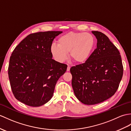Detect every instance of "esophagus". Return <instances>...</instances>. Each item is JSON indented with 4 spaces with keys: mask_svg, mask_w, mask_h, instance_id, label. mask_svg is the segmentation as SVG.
I'll list each match as a JSON object with an SVG mask.
<instances>
[{
    "mask_svg": "<svg viewBox=\"0 0 131 131\" xmlns=\"http://www.w3.org/2000/svg\"><path fill=\"white\" fill-rule=\"evenodd\" d=\"M70 66L69 65L68 66V68H67V71H70Z\"/></svg>",
    "mask_w": 131,
    "mask_h": 131,
    "instance_id": "1",
    "label": "esophagus"
}]
</instances>
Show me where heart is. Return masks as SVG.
<instances>
[{"mask_svg": "<svg viewBox=\"0 0 131 131\" xmlns=\"http://www.w3.org/2000/svg\"><path fill=\"white\" fill-rule=\"evenodd\" d=\"M95 44L93 36L89 33L69 32L58 39V45L53 44L50 51L54 60L63 62L68 58V53L75 62H84L89 58Z\"/></svg>", "mask_w": 131, "mask_h": 131, "instance_id": "obj_1", "label": "heart"}]
</instances>
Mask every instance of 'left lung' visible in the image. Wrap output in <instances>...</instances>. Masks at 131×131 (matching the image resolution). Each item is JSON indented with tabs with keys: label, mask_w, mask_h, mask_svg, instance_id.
<instances>
[{
	"label": "left lung",
	"mask_w": 131,
	"mask_h": 131,
	"mask_svg": "<svg viewBox=\"0 0 131 131\" xmlns=\"http://www.w3.org/2000/svg\"><path fill=\"white\" fill-rule=\"evenodd\" d=\"M92 33L97 39L96 48L85 62L70 68L75 95L86 105L98 104L113 96L123 73L117 48L104 33Z\"/></svg>",
	"instance_id": "1"
}]
</instances>
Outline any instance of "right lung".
<instances>
[{"label":"right lung","mask_w":131,"mask_h":131,"mask_svg":"<svg viewBox=\"0 0 131 131\" xmlns=\"http://www.w3.org/2000/svg\"><path fill=\"white\" fill-rule=\"evenodd\" d=\"M62 31L32 33L14 48L9 60L8 76L12 92L18 100L39 107L52 98L57 80L67 65L53 60L50 47Z\"/></svg>","instance_id":"obj_1"}]
</instances>
